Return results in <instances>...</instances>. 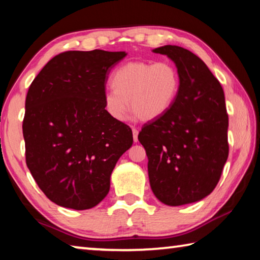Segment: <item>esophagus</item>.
I'll return each instance as SVG.
<instances>
[{"instance_id": "34e87169", "label": "esophagus", "mask_w": 260, "mask_h": 260, "mask_svg": "<svg viewBox=\"0 0 260 260\" xmlns=\"http://www.w3.org/2000/svg\"><path fill=\"white\" fill-rule=\"evenodd\" d=\"M132 132H133V140H134V142H138V135H139V131L136 129V128H133L132 129Z\"/></svg>"}]
</instances>
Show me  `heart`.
<instances>
[{"mask_svg":"<svg viewBox=\"0 0 260 260\" xmlns=\"http://www.w3.org/2000/svg\"><path fill=\"white\" fill-rule=\"evenodd\" d=\"M111 87L104 94V108L112 119L124 121L131 104L132 111L141 120H152L174 102L180 76L170 61H129L114 71Z\"/></svg>","mask_w":260,"mask_h":260,"instance_id":"b5f03b06","label":"heart"}]
</instances>
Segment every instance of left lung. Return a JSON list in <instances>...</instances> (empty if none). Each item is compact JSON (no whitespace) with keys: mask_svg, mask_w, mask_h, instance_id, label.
Masks as SVG:
<instances>
[{"mask_svg":"<svg viewBox=\"0 0 260 260\" xmlns=\"http://www.w3.org/2000/svg\"><path fill=\"white\" fill-rule=\"evenodd\" d=\"M153 52L174 61L180 87L170 109L144 124L138 136L148 156L149 181L161 203H193L213 191L228 158L225 94L191 51L167 45Z\"/></svg>","mask_w":260,"mask_h":260,"instance_id":"left-lung-1","label":"left lung"}]
</instances>
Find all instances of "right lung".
<instances>
[{
    "mask_svg": "<svg viewBox=\"0 0 260 260\" xmlns=\"http://www.w3.org/2000/svg\"><path fill=\"white\" fill-rule=\"evenodd\" d=\"M125 51H64L28 88L23 135L26 165L57 205L87 210L110 189L118 159L133 144L129 126L104 108L105 83Z\"/></svg>",
    "mask_w": 260,
    "mask_h": 260,
    "instance_id": "add662e5",
    "label": "right lung"
}]
</instances>
